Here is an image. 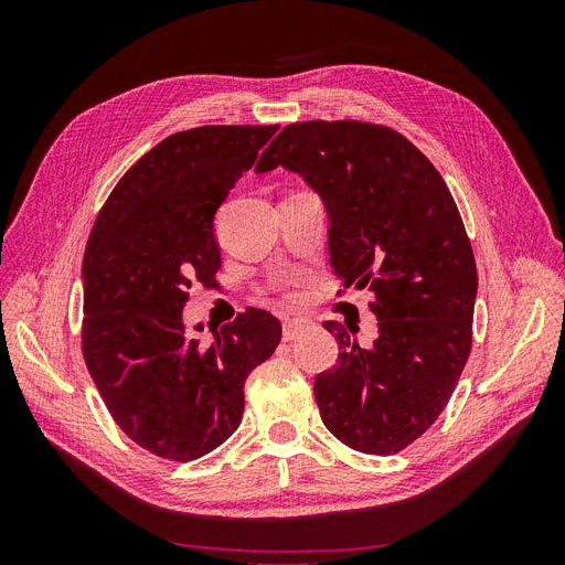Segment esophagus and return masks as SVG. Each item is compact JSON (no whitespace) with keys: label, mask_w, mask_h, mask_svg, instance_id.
Wrapping results in <instances>:
<instances>
[{"label":"esophagus","mask_w":565,"mask_h":565,"mask_svg":"<svg viewBox=\"0 0 565 565\" xmlns=\"http://www.w3.org/2000/svg\"><path fill=\"white\" fill-rule=\"evenodd\" d=\"M306 324H309V322L301 320V318H292V320L287 318V320L282 322V339H285V341L297 339V337L306 330Z\"/></svg>","instance_id":"34e87169"}]
</instances>
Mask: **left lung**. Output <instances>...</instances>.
Listing matches in <instances>:
<instances>
[{"label": "left lung", "instance_id": "obj_1", "mask_svg": "<svg viewBox=\"0 0 565 565\" xmlns=\"http://www.w3.org/2000/svg\"><path fill=\"white\" fill-rule=\"evenodd\" d=\"M285 167L324 202L330 264L344 287L372 292L380 337L358 347L324 322L339 361L313 391L344 446L396 455L446 409L471 353L476 262L438 169L403 134L358 119L287 125L256 164Z\"/></svg>", "mask_w": 565, "mask_h": 565}]
</instances>
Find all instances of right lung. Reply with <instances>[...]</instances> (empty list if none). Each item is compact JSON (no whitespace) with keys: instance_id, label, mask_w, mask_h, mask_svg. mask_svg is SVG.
Listing matches in <instances>:
<instances>
[{"instance_id":"right-lung-1","label":"right lung","mask_w":565,"mask_h":565,"mask_svg":"<svg viewBox=\"0 0 565 565\" xmlns=\"http://www.w3.org/2000/svg\"><path fill=\"white\" fill-rule=\"evenodd\" d=\"M276 131L207 125L167 136L117 181L84 249V363L119 429L158 457L191 461L231 438L247 374L280 344L278 318L259 309L212 339L183 324L188 289L216 285L214 214Z\"/></svg>"}]
</instances>
